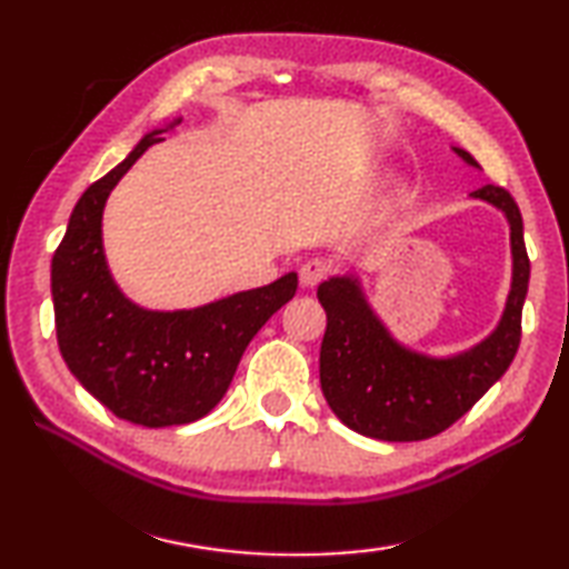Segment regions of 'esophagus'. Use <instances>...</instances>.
Listing matches in <instances>:
<instances>
[{
  "label": "esophagus",
  "instance_id": "1",
  "mask_svg": "<svg viewBox=\"0 0 569 569\" xmlns=\"http://www.w3.org/2000/svg\"><path fill=\"white\" fill-rule=\"evenodd\" d=\"M331 268H333V263L329 261V258L316 256V258H308V261L301 266V273L298 276H301L303 286H316L331 273Z\"/></svg>",
  "mask_w": 569,
  "mask_h": 569
}]
</instances>
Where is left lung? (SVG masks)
Here are the masks:
<instances>
[{
  "label": "left lung",
  "instance_id": "1",
  "mask_svg": "<svg viewBox=\"0 0 569 569\" xmlns=\"http://www.w3.org/2000/svg\"><path fill=\"white\" fill-rule=\"evenodd\" d=\"M457 152L469 166L477 160ZM502 208L512 226L515 278L502 323L485 343L455 359H427L391 339L351 278L319 286L326 311L321 341V389L336 417L363 437L383 441H419L437 437L485 397L509 369L522 339V306L529 283L522 213L509 190L481 186L471 192Z\"/></svg>",
  "mask_w": 569,
  "mask_h": 569
}]
</instances>
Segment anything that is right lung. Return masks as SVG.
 Returning <instances> with one entry per match:
<instances>
[{
	"mask_svg": "<svg viewBox=\"0 0 569 569\" xmlns=\"http://www.w3.org/2000/svg\"><path fill=\"white\" fill-rule=\"evenodd\" d=\"M160 130L82 192L52 258L54 329L77 381L114 417L140 427L190 423L228 391L250 339L288 303L298 276L192 311L156 313L132 306L108 273L100 220L110 190L134 160L160 142Z\"/></svg>",
	"mask_w": 569,
	"mask_h": 569,
	"instance_id": "1",
	"label": "right lung"
}]
</instances>
